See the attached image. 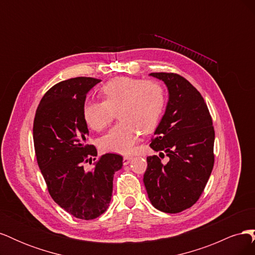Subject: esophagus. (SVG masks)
<instances>
[{
  "label": "esophagus",
  "instance_id": "1",
  "mask_svg": "<svg viewBox=\"0 0 255 255\" xmlns=\"http://www.w3.org/2000/svg\"><path fill=\"white\" fill-rule=\"evenodd\" d=\"M133 159L132 156H123V165H128L129 164V161Z\"/></svg>",
  "mask_w": 255,
  "mask_h": 255
}]
</instances>
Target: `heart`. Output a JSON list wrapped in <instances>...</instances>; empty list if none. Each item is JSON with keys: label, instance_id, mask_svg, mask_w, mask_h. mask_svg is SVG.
<instances>
[{"label": "heart", "instance_id": "1", "mask_svg": "<svg viewBox=\"0 0 255 255\" xmlns=\"http://www.w3.org/2000/svg\"><path fill=\"white\" fill-rule=\"evenodd\" d=\"M101 101H88L83 106V118L95 130L111 125L115 112L120 121L100 140L105 152L129 154L140 133L156 128L166 104L163 85L156 81L118 76L101 89Z\"/></svg>", "mask_w": 255, "mask_h": 255}]
</instances>
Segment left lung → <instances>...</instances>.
<instances>
[{
    "instance_id": "8db88e82",
    "label": "left lung",
    "mask_w": 255,
    "mask_h": 255,
    "mask_svg": "<svg viewBox=\"0 0 255 255\" xmlns=\"http://www.w3.org/2000/svg\"><path fill=\"white\" fill-rule=\"evenodd\" d=\"M168 88L166 112L150 146L159 156L146 157L143 183L152 205L175 214L194 205L214 167L215 130L201 94L176 73H150ZM169 159L161 163L160 157Z\"/></svg>"
}]
</instances>
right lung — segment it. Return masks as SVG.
<instances>
[{
	"label": "right lung",
	"mask_w": 255,
	"mask_h": 255,
	"mask_svg": "<svg viewBox=\"0 0 255 255\" xmlns=\"http://www.w3.org/2000/svg\"><path fill=\"white\" fill-rule=\"evenodd\" d=\"M100 82L81 76L54 85L37 107L33 128L37 163L49 194L66 212L84 220L107 210L114 174L122 168V156L114 153L100 157L94 170L85 171L83 166L97 156L96 146L86 144L89 132L83 106Z\"/></svg>",
	"instance_id": "obj_1"
}]
</instances>
